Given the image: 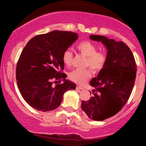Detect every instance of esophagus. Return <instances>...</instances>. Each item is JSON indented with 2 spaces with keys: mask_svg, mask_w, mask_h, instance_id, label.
<instances>
[{
  "mask_svg": "<svg viewBox=\"0 0 146 146\" xmlns=\"http://www.w3.org/2000/svg\"><path fill=\"white\" fill-rule=\"evenodd\" d=\"M76 88H77V89H80V90H83V89H84V87H82V86H77Z\"/></svg>",
  "mask_w": 146,
  "mask_h": 146,
  "instance_id": "34e87169",
  "label": "esophagus"
}]
</instances>
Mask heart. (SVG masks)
<instances>
[{"label":"heart","instance_id":"b5f03b06","mask_svg":"<svg viewBox=\"0 0 146 146\" xmlns=\"http://www.w3.org/2000/svg\"><path fill=\"white\" fill-rule=\"evenodd\" d=\"M78 51L87 58L86 66H89L94 71H99L103 68L106 61V56L103 52L97 51L98 47L91 42L85 40L81 42L77 46ZM73 60V53L70 49H66L63 53L62 61L66 66L71 65ZM92 75V71L89 68L86 69H74L68 74L71 81L78 84H84L89 80Z\"/></svg>","mask_w":146,"mask_h":146}]
</instances>
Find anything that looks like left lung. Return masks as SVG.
Listing matches in <instances>:
<instances>
[{"instance_id":"left-lung-1","label":"left lung","mask_w":146,"mask_h":146,"mask_svg":"<svg viewBox=\"0 0 146 146\" xmlns=\"http://www.w3.org/2000/svg\"><path fill=\"white\" fill-rule=\"evenodd\" d=\"M89 38L104 45L106 61L90 81L94 88L91 98L82 102L81 107L92 120L104 121L116 115L128 101L136 78V64L131 50L123 42L97 35Z\"/></svg>"}]
</instances>
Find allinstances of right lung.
<instances>
[{"label":"right lung","instance_id":"right-lung-1","mask_svg":"<svg viewBox=\"0 0 146 146\" xmlns=\"http://www.w3.org/2000/svg\"><path fill=\"white\" fill-rule=\"evenodd\" d=\"M78 38L76 33L56 30L33 37L25 46L16 66V80L23 99L33 108L55 110L65 92L75 89V83L66 80L61 70L63 53Z\"/></svg>","mask_w":146,"mask_h":146}]
</instances>
